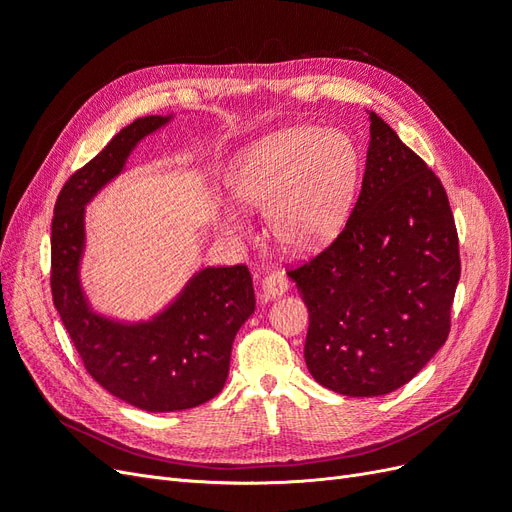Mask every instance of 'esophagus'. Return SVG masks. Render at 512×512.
Segmentation results:
<instances>
[{
	"instance_id": "34e87169",
	"label": "esophagus",
	"mask_w": 512,
	"mask_h": 512,
	"mask_svg": "<svg viewBox=\"0 0 512 512\" xmlns=\"http://www.w3.org/2000/svg\"><path fill=\"white\" fill-rule=\"evenodd\" d=\"M262 290H265V294L269 299L273 297H280V294H284L288 290V277L284 271H271L265 275V280H262Z\"/></svg>"
}]
</instances>
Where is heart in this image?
Wrapping results in <instances>:
<instances>
[{
    "label": "heart",
    "instance_id": "obj_1",
    "mask_svg": "<svg viewBox=\"0 0 512 512\" xmlns=\"http://www.w3.org/2000/svg\"><path fill=\"white\" fill-rule=\"evenodd\" d=\"M359 179V153L350 138L318 126L286 128L241 151L230 170L237 203L265 209L277 241L309 250L344 224ZM226 232H241L237 213L222 215Z\"/></svg>",
    "mask_w": 512,
    "mask_h": 512
}]
</instances>
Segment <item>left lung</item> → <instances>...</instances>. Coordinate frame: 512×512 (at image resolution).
Returning <instances> with one entry per match:
<instances>
[{
  "instance_id": "obj_1",
  "label": "left lung",
  "mask_w": 512,
  "mask_h": 512,
  "mask_svg": "<svg viewBox=\"0 0 512 512\" xmlns=\"http://www.w3.org/2000/svg\"><path fill=\"white\" fill-rule=\"evenodd\" d=\"M369 134L346 226L288 271L309 312V374L348 397L391 393L429 363L451 333L461 275L442 181L376 113Z\"/></svg>"
}]
</instances>
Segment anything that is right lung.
<instances>
[{
  "instance_id": "right-lung-1",
  "label": "right lung",
  "mask_w": 512,
  "mask_h": 512,
  "mask_svg": "<svg viewBox=\"0 0 512 512\" xmlns=\"http://www.w3.org/2000/svg\"><path fill=\"white\" fill-rule=\"evenodd\" d=\"M168 117H138L61 188L51 224V292L61 322L89 376L126 404L147 412L196 408L224 389L230 350L254 312L245 265L209 267L151 322L119 324L91 312L79 284L85 205L121 173L130 151Z\"/></svg>"
}]
</instances>
